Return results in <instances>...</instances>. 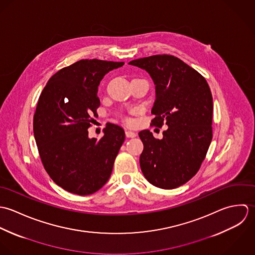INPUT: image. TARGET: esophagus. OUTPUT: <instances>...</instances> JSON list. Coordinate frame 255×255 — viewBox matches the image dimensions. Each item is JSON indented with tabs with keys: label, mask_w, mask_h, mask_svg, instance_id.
<instances>
[{
	"label": "esophagus",
	"mask_w": 255,
	"mask_h": 255,
	"mask_svg": "<svg viewBox=\"0 0 255 255\" xmlns=\"http://www.w3.org/2000/svg\"><path fill=\"white\" fill-rule=\"evenodd\" d=\"M125 134H126V137H128V138H135L137 136V133L132 130H126Z\"/></svg>",
	"instance_id": "esophagus-1"
}]
</instances>
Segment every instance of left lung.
<instances>
[{"mask_svg":"<svg viewBox=\"0 0 255 255\" xmlns=\"http://www.w3.org/2000/svg\"><path fill=\"white\" fill-rule=\"evenodd\" d=\"M129 65L145 70L153 80L155 117L152 124L167 125L160 140L153 138L150 130L139 133L144 145L142 172L156 187L176 188L197 173L212 141L210 88L196 70L171 55L136 59Z\"/></svg>","mask_w":255,"mask_h":255,"instance_id":"1","label":"left lung"}]
</instances>
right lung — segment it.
Wrapping results in <instances>:
<instances>
[{"mask_svg":"<svg viewBox=\"0 0 255 255\" xmlns=\"http://www.w3.org/2000/svg\"><path fill=\"white\" fill-rule=\"evenodd\" d=\"M124 62L81 60L53 75L39 97L33 132L42 163L52 180L66 191L90 195L109 179L125 132L107 123L101 140L88 129L101 105L103 77Z\"/></svg>","mask_w":255,"mask_h":255,"instance_id":"add662e5","label":"right lung"}]
</instances>
